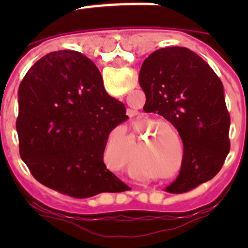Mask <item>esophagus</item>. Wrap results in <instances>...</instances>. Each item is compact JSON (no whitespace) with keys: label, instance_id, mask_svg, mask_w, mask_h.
I'll list each match as a JSON object with an SVG mask.
<instances>
[{"label":"esophagus","instance_id":"34e87169","mask_svg":"<svg viewBox=\"0 0 248 248\" xmlns=\"http://www.w3.org/2000/svg\"><path fill=\"white\" fill-rule=\"evenodd\" d=\"M134 114H135V111L133 110V109H128V115H130L131 117V115H134Z\"/></svg>","mask_w":248,"mask_h":248}]
</instances>
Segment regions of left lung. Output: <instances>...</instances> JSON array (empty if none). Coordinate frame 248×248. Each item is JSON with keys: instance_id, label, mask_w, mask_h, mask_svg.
Listing matches in <instances>:
<instances>
[{"instance_id": "1", "label": "left lung", "mask_w": 248, "mask_h": 248, "mask_svg": "<svg viewBox=\"0 0 248 248\" xmlns=\"http://www.w3.org/2000/svg\"><path fill=\"white\" fill-rule=\"evenodd\" d=\"M139 84L146 97L144 110L163 115L183 140L180 172L166 191L181 194L212 179L230 151V114L220 78L187 48L166 47L144 61Z\"/></svg>"}]
</instances>
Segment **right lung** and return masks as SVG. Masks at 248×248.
Returning a JSON list of instances; mask_svg holds the SVG:
<instances>
[{
	"label": "right lung",
	"instance_id": "add662e5",
	"mask_svg": "<svg viewBox=\"0 0 248 248\" xmlns=\"http://www.w3.org/2000/svg\"><path fill=\"white\" fill-rule=\"evenodd\" d=\"M126 119L125 105L105 92L88 57L50 52L19 85V155L37 181L72 198L123 191L128 186L107 169L103 155L110 131Z\"/></svg>",
	"mask_w": 248,
	"mask_h": 248
}]
</instances>
